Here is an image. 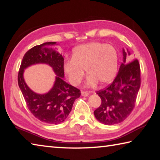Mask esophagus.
Returning a JSON list of instances; mask_svg holds the SVG:
<instances>
[{
	"instance_id": "obj_1",
	"label": "esophagus",
	"mask_w": 160,
	"mask_h": 160,
	"mask_svg": "<svg viewBox=\"0 0 160 160\" xmlns=\"http://www.w3.org/2000/svg\"><path fill=\"white\" fill-rule=\"evenodd\" d=\"M89 94H90V93H89L88 92H87V91H82V92H81V94H82L83 97H88L89 95Z\"/></svg>"
}]
</instances>
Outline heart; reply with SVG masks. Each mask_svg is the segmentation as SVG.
I'll list each match as a JSON object with an SVG mask.
<instances>
[{
  "label": "heart",
  "mask_w": 160,
  "mask_h": 160,
  "mask_svg": "<svg viewBox=\"0 0 160 160\" xmlns=\"http://www.w3.org/2000/svg\"><path fill=\"white\" fill-rule=\"evenodd\" d=\"M118 51L112 45L102 42H90L79 45L72 52V58L63 63V70L69 82L78 86L82 82L85 70L88 75L87 84L94 86L110 83L118 70Z\"/></svg>",
  "instance_id": "obj_1"
}]
</instances>
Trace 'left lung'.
<instances>
[{"mask_svg":"<svg viewBox=\"0 0 160 160\" xmlns=\"http://www.w3.org/2000/svg\"><path fill=\"white\" fill-rule=\"evenodd\" d=\"M123 60L117 75L106 88L97 93L101 105L94 112L99 122L113 125L122 122L131 114L136 102L140 87V68L138 59L128 61L129 51L123 49Z\"/></svg>","mask_w":160,"mask_h":160,"instance_id":"obj_1","label":"left lung"}]
</instances>
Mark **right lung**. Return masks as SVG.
Segmentation results:
<instances>
[{"label":"right lung","instance_id":"obj_1","mask_svg":"<svg viewBox=\"0 0 160 160\" xmlns=\"http://www.w3.org/2000/svg\"><path fill=\"white\" fill-rule=\"evenodd\" d=\"M56 42H46L35 46L26 52L18 72V85L27 106L35 118L49 124H59L68 116L72 105L80 97V90L65 82L64 58L53 47ZM46 63L52 68L58 76L52 89L39 95L28 88L23 78V70L32 64Z\"/></svg>","mask_w":160,"mask_h":160}]
</instances>
